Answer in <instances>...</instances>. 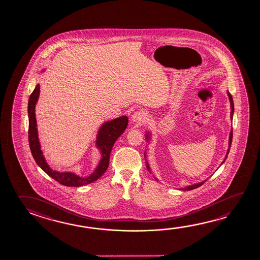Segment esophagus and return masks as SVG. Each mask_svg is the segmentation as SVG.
I'll return each mask as SVG.
<instances>
[{
	"label": "esophagus",
	"mask_w": 260,
	"mask_h": 260,
	"mask_svg": "<svg viewBox=\"0 0 260 260\" xmlns=\"http://www.w3.org/2000/svg\"><path fill=\"white\" fill-rule=\"evenodd\" d=\"M145 117H146V113H145L144 111L140 110V111L133 112V114L132 115V119L134 122H140V121L144 120Z\"/></svg>",
	"instance_id": "esophagus-1"
}]
</instances>
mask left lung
Segmentation results:
<instances>
[{
  "label": "left lung",
  "mask_w": 260,
  "mask_h": 260,
  "mask_svg": "<svg viewBox=\"0 0 260 260\" xmlns=\"http://www.w3.org/2000/svg\"><path fill=\"white\" fill-rule=\"evenodd\" d=\"M228 94H229V96H230V103H231V109H232V111H231V119H232V116H233V112H234V103H233V99H232V96H231V95H230V94L229 93V92H228ZM232 138H233V131H231V132H230V148H229V150H228V153L226 154H229V152H230V147H231V142H232ZM225 158H226V157H225L224 161H225ZM223 162H222V163H223ZM147 169H148V171H149V165H148V164H147ZM204 183L205 181L204 182H200V183L195 184V185H192V186H188V187H184V188H181V190H191V189H194V188H197V187H200L201 185H203V184Z\"/></svg>",
  "instance_id": "1"
}]
</instances>
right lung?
Listing matches in <instances>:
<instances>
[{
	"mask_svg": "<svg viewBox=\"0 0 260 260\" xmlns=\"http://www.w3.org/2000/svg\"><path fill=\"white\" fill-rule=\"evenodd\" d=\"M40 94V85L37 84L35 90L30 94L28 103V115H29V145L30 151L35 161L38 166L45 173H47L52 179H55L59 183L67 187H81L82 185L91 183L99 178H101L104 172L107 171L110 162V155L113 145L124 131L128 126V119L126 116H122L118 119H113L111 121L103 124V127L99 132L97 138V146L102 150L103 158L99 164L98 168L95 170L93 173L88 178H80L79 176L71 173V172H58L52 171L49 167L43 152L41 150V146L38 140L37 133V125L35 119V104L37 103Z\"/></svg>",
	"mask_w": 260,
	"mask_h": 260,
	"instance_id": "1",
	"label": "right lung"
}]
</instances>
